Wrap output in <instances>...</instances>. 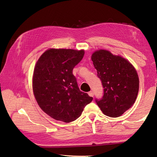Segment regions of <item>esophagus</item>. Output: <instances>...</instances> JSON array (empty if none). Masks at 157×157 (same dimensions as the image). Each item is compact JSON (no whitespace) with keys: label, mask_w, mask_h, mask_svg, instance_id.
I'll use <instances>...</instances> for the list:
<instances>
[{"label":"esophagus","mask_w":157,"mask_h":157,"mask_svg":"<svg viewBox=\"0 0 157 157\" xmlns=\"http://www.w3.org/2000/svg\"><path fill=\"white\" fill-rule=\"evenodd\" d=\"M88 95H89L90 96L93 97V96H94V92H93V91H90V92H88Z\"/></svg>","instance_id":"34e87169"}]
</instances>
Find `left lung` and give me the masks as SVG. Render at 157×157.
<instances>
[{
  "label": "left lung",
  "instance_id": "obj_1",
  "mask_svg": "<svg viewBox=\"0 0 157 157\" xmlns=\"http://www.w3.org/2000/svg\"><path fill=\"white\" fill-rule=\"evenodd\" d=\"M91 59L104 88L102 98L96 99L97 105L104 115L120 117L137 98L140 83L137 71L127 59L106 50L94 52Z\"/></svg>",
  "mask_w": 157,
  "mask_h": 157
}]
</instances>
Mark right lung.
<instances>
[{"label":"right lung","instance_id":"obj_1","mask_svg":"<svg viewBox=\"0 0 157 157\" xmlns=\"http://www.w3.org/2000/svg\"><path fill=\"white\" fill-rule=\"evenodd\" d=\"M84 51L51 48L38 59L33 77V90L39 107L54 119L75 121L93 98L80 90L73 68Z\"/></svg>","mask_w":157,"mask_h":157}]
</instances>
